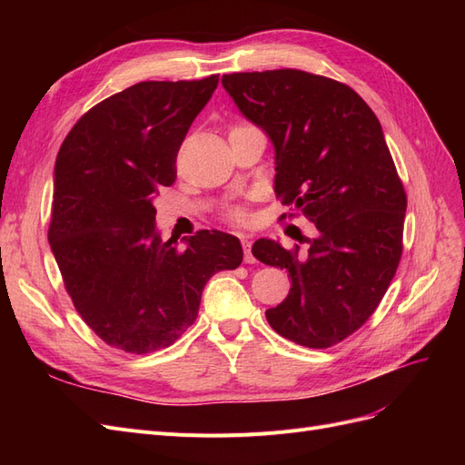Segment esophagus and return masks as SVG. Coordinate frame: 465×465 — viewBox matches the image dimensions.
<instances>
[{"label":"esophagus","instance_id":"obj_1","mask_svg":"<svg viewBox=\"0 0 465 465\" xmlns=\"http://www.w3.org/2000/svg\"><path fill=\"white\" fill-rule=\"evenodd\" d=\"M241 242H242V248H244V262H246V263H254L256 258L252 256V238L246 236V234H242V236H241Z\"/></svg>","mask_w":465,"mask_h":465}]
</instances>
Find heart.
<instances>
[{
    "instance_id": "b5f03b06",
    "label": "heart",
    "mask_w": 465,
    "mask_h": 465,
    "mask_svg": "<svg viewBox=\"0 0 465 465\" xmlns=\"http://www.w3.org/2000/svg\"><path fill=\"white\" fill-rule=\"evenodd\" d=\"M232 217H234V219H238V221H241V219H244V213H242L241 209H232Z\"/></svg>"
}]
</instances>
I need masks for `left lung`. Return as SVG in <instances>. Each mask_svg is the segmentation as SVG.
I'll return each mask as SVG.
<instances>
[{
    "instance_id": "8db88e82",
    "label": "left lung",
    "mask_w": 465,
    "mask_h": 465,
    "mask_svg": "<svg viewBox=\"0 0 465 465\" xmlns=\"http://www.w3.org/2000/svg\"><path fill=\"white\" fill-rule=\"evenodd\" d=\"M221 83L273 145L275 193L318 231L302 254L272 238L252 246L291 277L287 299L265 318L285 340L330 347L371 318L401 258L407 198L382 125L353 89L299 69Z\"/></svg>"
}]
</instances>
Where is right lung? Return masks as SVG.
Wrapping results in <instances>:
<instances>
[{
  "label": "right lung",
  "instance_id": "1",
  "mask_svg": "<svg viewBox=\"0 0 465 465\" xmlns=\"http://www.w3.org/2000/svg\"><path fill=\"white\" fill-rule=\"evenodd\" d=\"M217 83H137L91 108L55 157L52 254L81 318L125 353L173 345L198 318L209 277L242 263L229 232L200 231L178 248L154 223L153 202L174 182L176 153Z\"/></svg>",
  "mask_w": 465,
  "mask_h": 465
}]
</instances>
